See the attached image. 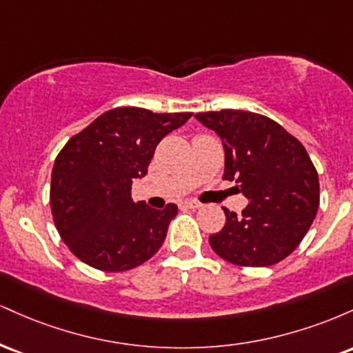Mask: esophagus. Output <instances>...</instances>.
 Segmentation results:
<instances>
[{"label":"esophagus","instance_id":"34e87169","mask_svg":"<svg viewBox=\"0 0 353 353\" xmlns=\"http://www.w3.org/2000/svg\"><path fill=\"white\" fill-rule=\"evenodd\" d=\"M182 208H185V209H199L201 208V202H197V201H184L182 202Z\"/></svg>","mask_w":353,"mask_h":353}]
</instances>
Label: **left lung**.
I'll use <instances>...</instances> for the list:
<instances>
[{
  "mask_svg": "<svg viewBox=\"0 0 353 353\" xmlns=\"http://www.w3.org/2000/svg\"><path fill=\"white\" fill-rule=\"evenodd\" d=\"M221 137L222 179L249 199L241 216L224 208L225 225L209 237L219 257L236 265L269 267L301 244L319 209V176L305 148L281 124L250 111L199 112Z\"/></svg>",
  "mask_w": 353,
  "mask_h": 353,
  "instance_id": "1",
  "label": "left lung"
}]
</instances>
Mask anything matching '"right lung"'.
<instances>
[{"label":"right lung","mask_w":353,"mask_h":353,"mask_svg":"<svg viewBox=\"0 0 353 353\" xmlns=\"http://www.w3.org/2000/svg\"><path fill=\"white\" fill-rule=\"evenodd\" d=\"M190 116L116 108L61 149L51 174L52 219L79 261L104 272H123L161 249L177 205L157 210L136 204L131 185L148 174L159 141Z\"/></svg>","instance_id":"1"}]
</instances>
